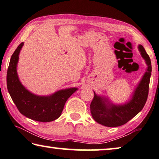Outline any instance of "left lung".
I'll use <instances>...</instances> for the list:
<instances>
[{
	"mask_svg": "<svg viewBox=\"0 0 159 159\" xmlns=\"http://www.w3.org/2000/svg\"><path fill=\"white\" fill-rule=\"evenodd\" d=\"M139 49L148 68L133 93L132 98L125 104L116 105L108 102L107 99L97 95L94 92V98L90 104V112L97 123L107 127L123 125L136 116L144 107L148 95L151 62L150 57L142 45L139 46Z\"/></svg>",
	"mask_w": 159,
	"mask_h": 159,
	"instance_id": "1",
	"label": "left lung"
}]
</instances>
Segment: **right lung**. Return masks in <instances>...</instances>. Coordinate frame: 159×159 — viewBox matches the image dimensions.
<instances>
[{"label": "right lung", "mask_w": 159, "mask_h": 159, "mask_svg": "<svg viewBox=\"0 0 159 159\" xmlns=\"http://www.w3.org/2000/svg\"><path fill=\"white\" fill-rule=\"evenodd\" d=\"M24 45L20 43L11 56L7 72V88L22 115L39 122H51L59 118L67 99L77 90L72 87L57 91L49 96H38L26 89L20 83L17 74L18 55Z\"/></svg>", "instance_id": "1"}]
</instances>
